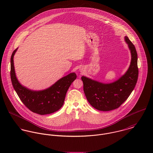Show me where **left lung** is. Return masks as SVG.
Masks as SVG:
<instances>
[{"label":"left lung","instance_id":"8db88e82","mask_svg":"<svg viewBox=\"0 0 153 153\" xmlns=\"http://www.w3.org/2000/svg\"><path fill=\"white\" fill-rule=\"evenodd\" d=\"M131 55L130 65L126 73L117 80L104 83L82 76L84 91L89 103L95 109L108 111L118 108L130 95L138 76L137 53L128 38L124 37Z\"/></svg>","mask_w":153,"mask_h":153}]
</instances>
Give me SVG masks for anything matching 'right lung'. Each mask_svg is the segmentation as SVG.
I'll list each match as a JSON object with an SVG mask.
<instances>
[{"mask_svg": "<svg viewBox=\"0 0 153 153\" xmlns=\"http://www.w3.org/2000/svg\"><path fill=\"white\" fill-rule=\"evenodd\" d=\"M18 48L13 52L10 58V78L13 88L22 102L31 111L40 115L58 111L64 103L68 89L76 78V74L70 73L43 90L29 89L22 85L16 75L13 58Z\"/></svg>", "mask_w": 153, "mask_h": 153, "instance_id": "right-lung-1", "label": "right lung"}]
</instances>
